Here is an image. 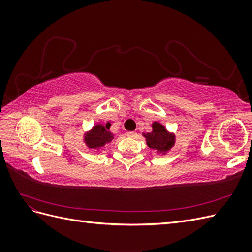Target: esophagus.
Wrapping results in <instances>:
<instances>
[{
  "mask_svg": "<svg viewBox=\"0 0 252 252\" xmlns=\"http://www.w3.org/2000/svg\"><path fill=\"white\" fill-rule=\"evenodd\" d=\"M127 136H129V138H136V136H138V133L134 131H130V132H127Z\"/></svg>",
  "mask_w": 252,
  "mask_h": 252,
  "instance_id": "obj_1",
  "label": "esophagus"
}]
</instances>
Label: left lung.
<instances>
[{"label": "left lung", "instance_id": "1", "mask_svg": "<svg viewBox=\"0 0 252 252\" xmlns=\"http://www.w3.org/2000/svg\"><path fill=\"white\" fill-rule=\"evenodd\" d=\"M152 131L143 133L144 138L146 139L147 146L151 149L156 150L158 154L166 155L167 151H169L175 143L174 133L169 132L166 127L158 122H154L151 124Z\"/></svg>", "mask_w": 252, "mask_h": 252}]
</instances>
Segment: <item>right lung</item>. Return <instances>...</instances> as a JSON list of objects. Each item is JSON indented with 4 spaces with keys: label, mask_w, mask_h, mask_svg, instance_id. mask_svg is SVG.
Wrapping results in <instances>:
<instances>
[{
    "label": "right lung",
    "mask_w": 252,
    "mask_h": 252,
    "mask_svg": "<svg viewBox=\"0 0 252 252\" xmlns=\"http://www.w3.org/2000/svg\"><path fill=\"white\" fill-rule=\"evenodd\" d=\"M110 126V123H106V125L95 124L87 133L84 134V143L86 146L90 149L98 150L109 144L114 139L113 133L109 131Z\"/></svg>",
    "instance_id": "add662e5"
}]
</instances>
